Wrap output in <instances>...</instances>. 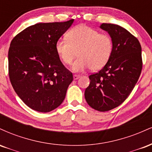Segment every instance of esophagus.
Returning a JSON list of instances; mask_svg holds the SVG:
<instances>
[{
  "label": "esophagus",
  "mask_w": 152,
  "mask_h": 152,
  "mask_svg": "<svg viewBox=\"0 0 152 152\" xmlns=\"http://www.w3.org/2000/svg\"><path fill=\"white\" fill-rule=\"evenodd\" d=\"M80 78V76H79V75H76V74L74 75V80L78 79V78Z\"/></svg>",
  "instance_id": "esophagus-1"
}]
</instances>
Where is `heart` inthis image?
<instances>
[{"label":"heart","instance_id":"b5f03b06","mask_svg":"<svg viewBox=\"0 0 152 152\" xmlns=\"http://www.w3.org/2000/svg\"><path fill=\"white\" fill-rule=\"evenodd\" d=\"M67 39L56 43V51L65 65H71L78 52V58L73 65L76 72L90 68L97 71L102 69L111 58L114 49L112 38L108 34L86 25L76 26L66 34Z\"/></svg>","mask_w":152,"mask_h":152}]
</instances>
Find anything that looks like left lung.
Here are the masks:
<instances>
[{"label":"left lung","mask_w":152,"mask_h":152,"mask_svg":"<svg viewBox=\"0 0 152 152\" xmlns=\"http://www.w3.org/2000/svg\"><path fill=\"white\" fill-rule=\"evenodd\" d=\"M100 27L112 38L114 49L104 67L89 76L90 84L84 95L91 107L107 111L124 102L137 83L142 69V46L121 26L102 23Z\"/></svg>","instance_id":"left-lung-1"}]
</instances>
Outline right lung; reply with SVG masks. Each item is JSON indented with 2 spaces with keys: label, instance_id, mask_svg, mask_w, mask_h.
Listing matches in <instances>:
<instances>
[{
  "label": "right lung",
  "instance_id": "right-lung-1",
  "mask_svg": "<svg viewBox=\"0 0 152 152\" xmlns=\"http://www.w3.org/2000/svg\"><path fill=\"white\" fill-rule=\"evenodd\" d=\"M65 22L36 23L17 34L8 50V75L15 93L31 109L49 112L65 99L73 74L56 51V43L70 28Z\"/></svg>",
  "mask_w": 152,
  "mask_h": 152
}]
</instances>
